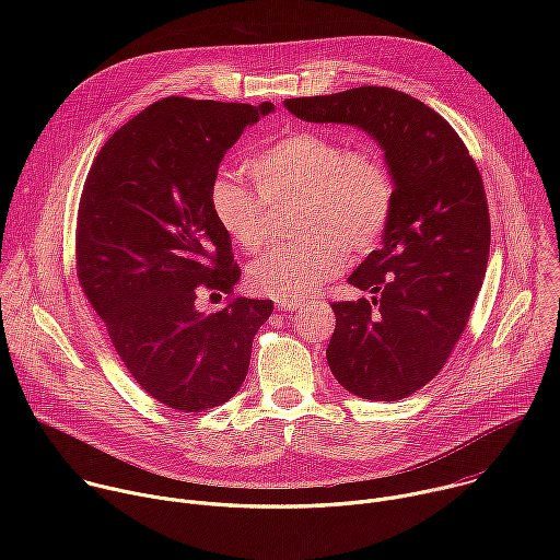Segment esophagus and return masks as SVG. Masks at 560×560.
Segmentation results:
<instances>
[{"instance_id": "esophagus-1", "label": "esophagus", "mask_w": 560, "mask_h": 560, "mask_svg": "<svg viewBox=\"0 0 560 560\" xmlns=\"http://www.w3.org/2000/svg\"><path fill=\"white\" fill-rule=\"evenodd\" d=\"M277 307L279 310H283V312H296L299 307H301V303L296 301V303H288V301H277Z\"/></svg>"}]
</instances>
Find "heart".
Here are the masks:
<instances>
[{"label":"heart","mask_w":560,"mask_h":560,"mask_svg":"<svg viewBox=\"0 0 560 560\" xmlns=\"http://www.w3.org/2000/svg\"><path fill=\"white\" fill-rule=\"evenodd\" d=\"M259 192L232 175L210 184V212L232 242L257 253L266 242L268 206L299 203L294 244L253 261L248 283L257 294L296 303L337 277L348 257L370 255L394 208V179L372 148H346L335 137L294 130L250 162Z\"/></svg>","instance_id":"heart-1"}]
</instances>
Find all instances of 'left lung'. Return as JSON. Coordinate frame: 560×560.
<instances>
[{
    "mask_svg": "<svg viewBox=\"0 0 560 560\" xmlns=\"http://www.w3.org/2000/svg\"><path fill=\"white\" fill-rule=\"evenodd\" d=\"M312 124H348L383 150L394 208L370 253L348 277L374 296L332 303L326 350L335 378L370 401H398L445 365L463 335L490 257L483 179L454 128L423 102L385 86L285 100Z\"/></svg>",
    "mask_w": 560,
    "mask_h": 560,
    "instance_id": "1",
    "label": "left lung"
}]
</instances>
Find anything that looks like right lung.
<instances>
[{"label":"right lung","mask_w":560,"mask_h":560,"mask_svg":"<svg viewBox=\"0 0 560 560\" xmlns=\"http://www.w3.org/2000/svg\"><path fill=\"white\" fill-rule=\"evenodd\" d=\"M264 102L166 97L100 150L77 219V272L132 378L159 404L201 412L242 387L270 299L199 312L201 290L242 277L208 195L223 154L270 115Z\"/></svg>","instance_id":"right-lung-1"}]
</instances>
